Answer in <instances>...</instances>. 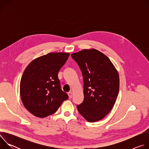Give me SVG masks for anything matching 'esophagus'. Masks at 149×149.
Segmentation results:
<instances>
[{
    "mask_svg": "<svg viewBox=\"0 0 149 149\" xmlns=\"http://www.w3.org/2000/svg\"><path fill=\"white\" fill-rule=\"evenodd\" d=\"M68 94V96H69V98H71L72 97V93L71 91L69 92Z\"/></svg>",
    "mask_w": 149,
    "mask_h": 149,
    "instance_id": "obj_1",
    "label": "esophagus"
}]
</instances>
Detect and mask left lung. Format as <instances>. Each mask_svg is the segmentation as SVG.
I'll list each match as a JSON object with an SVG mask.
<instances>
[{"mask_svg": "<svg viewBox=\"0 0 149 149\" xmlns=\"http://www.w3.org/2000/svg\"><path fill=\"white\" fill-rule=\"evenodd\" d=\"M82 72L83 102L77 107L88 122L101 120L112 110L119 91V75L110 59L100 51L84 49L71 54Z\"/></svg>", "mask_w": 149, "mask_h": 149, "instance_id": "8db88e82", "label": "left lung"}]
</instances>
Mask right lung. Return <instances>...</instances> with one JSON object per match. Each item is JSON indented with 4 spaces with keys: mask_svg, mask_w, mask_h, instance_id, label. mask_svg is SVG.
<instances>
[{
    "mask_svg": "<svg viewBox=\"0 0 149 149\" xmlns=\"http://www.w3.org/2000/svg\"><path fill=\"white\" fill-rule=\"evenodd\" d=\"M69 53H49L33 60L25 70L20 94L25 109L35 116L44 118L55 113L68 95L61 88L58 74Z\"/></svg>",
    "mask_w": 149,
    "mask_h": 149,
    "instance_id": "1",
    "label": "right lung"
}]
</instances>
